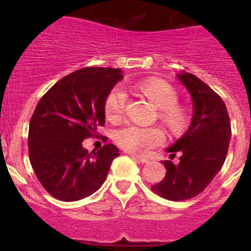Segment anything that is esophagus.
<instances>
[{"instance_id": "obj_1", "label": "esophagus", "mask_w": 251, "mask_h": 251, "mask_svg": "<svg viewBox=\"0 0 251 251\" xmlns=\"http://www.w3.org/2000/svg\"><path fill=\"white\" fill-rule=\"evenodd\" d=\"M130 156H131V158L136 159V160H140L141 163H148V161H149V159H148V158H146V156L136 155V154H133V153H130Z\"/></svg>"}]
</instances>
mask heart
<instances>
[{"label": "heart", "mask_w": 251, "mask_h": 251, "mask_svg": "<svg viewBox=\"0 0 251 251\" xmlns=\"http://www.w3.org/2000/svg\"><path fill=\"white\" fill-rule=\"evenodd\" d=\"M138 92L148 97L159 108V116L174 132L182 130L186 125L187 113L178 100V93L173 85L160 78H148L136 85ZM126 93L121 88L110 91L105 100L104 111L107 119L116 123L124 116L126 108ZM115 142L131 153L146 154L165 141V132L160 126H141L127 124L114 135Z\"/></svg>", "instance_id": "1"}]
</instances>
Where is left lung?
<instances>
[{"label": "left lung", "instance_id": "left-lung-1", "mask_svg": "<svg viewBox=\"0 0 251 251\" xmlns=\"http://www.w3.org/2000/svg\"><path fill=\"white\" fill-rule=\"evenodd\" d=\"M193 100V118L187 132L166 151L179 163L164 161L166 175L151 191L168 201H187L209 186L221 170L231 140V120L222 98L189 73L177 75Z\"/></svg>", "mask_w": 251, "mask_h": 251}]
</instances>
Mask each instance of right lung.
I'll return each instance as SVG.
<instances>
[{
	"mask_svg": "<svg viewBox=\"0 0 251 251\" xmlns=\"http://www.w3.org/2000/svg\"><path fill=\"white\" fill-rule=\"evenodd\" d=\"M121 78L115 68H82L60 78L37 103L29 125V158L55 199L75 201L95 193L119 156L114 144L88 153L82 141L97 137L105 123V100Z\"/></svg>",
	"mask_w": 251,
	"mask_h": 251,
	"instance_id": "add662e5",
	"label": "right lung"
}]
</instances>
